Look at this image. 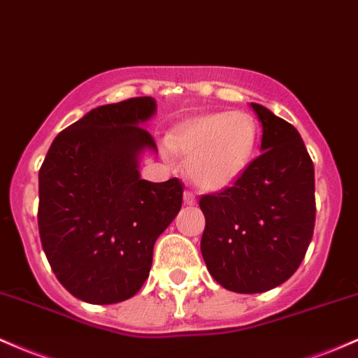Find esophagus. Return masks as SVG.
<instances>
[{
    "label": "esophagus",
    "mask_w": 358,
    "mask_h": 358,
    "mask_svg": "<svg viewBox=\"0 0 358 358\" xmlns=\"http://www.w3.org/2000/svg\"><path fill=\"white\" fill-rule=\"evenodd\" d=\"M183 202H185L187 206H195V203H197V199H195V195L192 194V192H185V194H183Z\"/></svg>",
    "instance_id": "obj_1"
}]
</instances>
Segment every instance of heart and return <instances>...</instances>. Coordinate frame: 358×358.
Masks as SVG:
<instances>
[{
  "label": "heart",
  "mask_w": 358,
  "mask_h": 358,
  "mask_svg": "<svg viewBox=\"0 0 358 358\" xmlns=\"http://www.w3.org/2000/svg\"><path fill=\"white\" fill-rule=\"evenodd\" d=\"M257 143V122L245 112L194 117L168 136V148L188 161L192 182L209 192L226 190L245 175Z\"/></svg>",
  "instance_id": "heart-1"
}]
</instances>
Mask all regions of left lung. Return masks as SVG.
<instances>
[{
	"instance_id": "8db88e82",
	"label": "left lung",
	"mask_w": 358,
	"mask_h": 358,
	"mask_svg": "<svg viewBox=\"0 0 358 358\" xmlns=\"http://www.w3.org/2000/svg\"><path fill=\"white\" fill-rule=\"evenodd\" d=\"M262 155L233 187L202 195L200 250L224 289L258 294L284 284L299 268L316 217L314 166L301 134L263 105Z\"/></svg>"
}]
</instances>
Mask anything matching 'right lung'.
Returning <instances> with one entry per match:
<instances>
[{
    "instance_id": "add662e5",
    "label": "right lung",
    "mask_w": 358,
    "mask_h": 358,
    "mask_svg": "<svg viewBox=\"0 0 358 358\" xmlns=\"http://www.w3.org/2000/svg\"><path fill=\"white\" fill-rule=\"evenodd\" d=\"M151 96L101 105L59 132L38 171V233L57 280L90 304L136 296L156 239L182 209L178 178L141 180Z\"/></svg>"
}]
</instances>
